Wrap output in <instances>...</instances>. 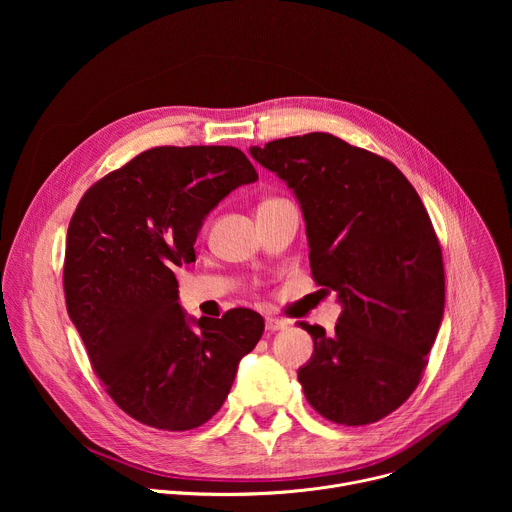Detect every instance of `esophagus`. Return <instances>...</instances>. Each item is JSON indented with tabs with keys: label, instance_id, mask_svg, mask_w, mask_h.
I'll use <instances>...</instances> for the list:
<instances>
[{
	"label": "esophagus",
	"instance_id": "34e87169",
	"mask_svg": "<svg viewBox=\"0 0 512 512\" xmlns=\"http://www.w3.org/2000/svg\"><path fill=\"white\" fill-rule=\"evenodd\" d=\"M287 320H281V318H273V316H267L265 318V328L269 330V332H277V330H283V328H287Z\"/></svg>",
	"mask_w": 512,
	"mask_h": 512
}]
</instances>
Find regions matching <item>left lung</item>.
Here are the masks:
<instances>
[{"label":"left lung","instance_id":"left-lung-1","mask_svg":"<svg viewBox=\"0 0 512 512\" xmlns=\"http://www.w3.org/2000/svg\"><path fill=\"white\" fill-rule=\"evenodd\" d=\"M249 152L296 194L312 275L342 306L332 334L298 324L314 340L298 371L304 395L334 423H375L415 391L444 318V261L427 210L391 162L330 133Z\"/></svg>","mask_w":512,"mask_h":512}]
</instances>
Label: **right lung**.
<instances>
[{
    "label": "right lung",
    "instance_id": "right-lung-1",
    "mask_svg": "<svg viewBox=\"0 0 512 512\" xmlns=\"http://www.w3.org/2000/svg\"><path fill=\"white\" fill-rule=\"evenodd\" d=\"M257 178L229 145H164L91 186L70 218L68 316L111 399L145 425L186 431L206 423L263 334V318L247 308L186 316L172 271L196 261L210 210Z\"/></svg>",
    "mask_w": 512,
    "mask_h": 512
}]
</instances>
